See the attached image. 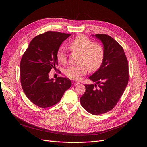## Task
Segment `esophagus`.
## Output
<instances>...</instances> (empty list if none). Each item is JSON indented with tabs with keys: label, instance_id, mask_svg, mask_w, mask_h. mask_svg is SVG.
Here are the masks:
<instances>
[{
	"label": "esophagus",
	"instance_id": "obj_1",
	"mask_svg": "<svg viewBox=\"0 0 147 147\" xmlns=\"http://www.w3.org/2000/svg\"><path fill=\"white\" fill-rule=\"evenodd\" d=\"M78 84H80V83H78V82H76V81H73L72 82V84L73 85V86H77V85H78Z\"/></svg>",
	"mask_w": 147,
	"mask_h": 147
}]
</instances>
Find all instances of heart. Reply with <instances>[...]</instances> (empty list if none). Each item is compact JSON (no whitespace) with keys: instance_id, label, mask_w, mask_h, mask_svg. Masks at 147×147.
<instances>
[{"instance_id":"b5f03b06","label":"heart","mask_w":147,"mask_h":147,"mask_svg":"<svg viewBox=\"0 0 147 147\" xmlns=\"http://www.w3.org/2000/svg\"><path fill=\"white\" fill-rule=\"evenodd\" d=\"M70 49L80 53L78 65L70 66L65 70L67 77L74 80H79L82 76L86 74L88 68L90 71L98 70L101 66L104 58V49L99 44L94 43L90 39L83 35L76 36L70 43ZM57 61L65 64L67 56L64 47H60L56 53Z\"/></svg>"}]
</instances>
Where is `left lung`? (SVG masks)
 <instances>
[{"label": "left lung", "mask_w": 147, "mask_h": 147, "mask_svg": "<svg viewBox=\"0 0 147 147\" xmlns=\"http://www.w3.org/2000/svg\"><path fill=\"white\" fill-rule=\"evenodd\" d=\"M92 36L102 42L104 58L99 69L89 77L96 84L84 85L86 92L80 102L87 112L97 115L110 111L116 105L127 87L129 73L127 57L117 42L106 34Z\"/></svg>", "instance_id": "1"}]
</instances>
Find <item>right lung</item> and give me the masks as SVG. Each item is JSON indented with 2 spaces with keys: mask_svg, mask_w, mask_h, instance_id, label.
<instances>
[{
  "mask_svg": "<svg viewBox=\"0 0 147 147\" xmlns=\"http://www.w3.org/2000/svg\"><path fill=\"white\" fill-rule=\"evenodd\" d=\"M71 34L47 31L34 38L20 62L21 84L26 96L35 105L46 108L58 103L70 88V79L49 78L51 69L58 65L56 53Z\"/></svg>",
  "mask_w": 147,
  "mask_h": 147,
  "instance_id": "obj_1",
  "label": "right lung"
}]
</instances>
